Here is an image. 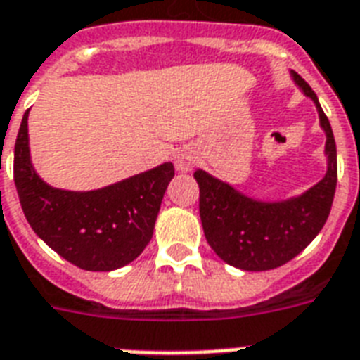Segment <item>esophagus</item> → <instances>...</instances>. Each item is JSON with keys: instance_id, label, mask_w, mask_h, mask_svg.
I'll list each match as a JSON object with an SVG mask.
<instances>
[{"instance_id": "1", "label": "esophagus", "mask_w": 360, "mask_h": 360, "mask_svg": "<svg viewBox=\"0 0 360 360\" xmlns=\"http://www.w3.org/2000/svg\"><path fill=\"white\" fill-rule=\"evenodd\" d=\"M194 164H196V157L188 149H181L175 155V168L179 169V172H191Z\"/></svg>"}]
</instances>
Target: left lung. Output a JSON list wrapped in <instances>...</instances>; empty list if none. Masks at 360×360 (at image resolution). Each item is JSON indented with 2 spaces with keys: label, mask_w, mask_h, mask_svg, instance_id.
I'll use <instances>...</instances> for the list:
<instances>
[{
  "label": "left lung",
  "mask_w": 360,
  "mask_h": 360,
  "mask_svg": "<svg viewBox=\"0 0 360 360\" xmlns=\"http://www.w3.org/2000/svg\"><path fill=\"white\" fill-rule=\"evenodd\" d=\"M302 93L316 104L325 130L327 174L304 194L284 202H257L214 179L203 169L194 172L200 185V219L203 233L217 256L243 271H269L302 252L329 219L336 191V143L333 129L312 87L291 72Z\"/></svg>",
  "instance_id": "obj_1"
}]
</instances>
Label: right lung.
Returning <instances> with one entry per match:
<instances>
[{
  "label": "right lung",
  "mask_w": 360,
  "mask_h": 360,
  "mask_svg": "<svg viewBox=\"0 0 360 360\" xmlns=\"http://www.w3.org/2000/svg\"><path fill=\"white\" fill-rule=\"evenodd\" d=\"M27 114L14 143V185L33 231L86 271H114L134 262L151 240L174 164L164 162L98 191L53 188L31 164Z\"/></svg>",
  "instance_id": "right-lung-1"
}]
</instances>
